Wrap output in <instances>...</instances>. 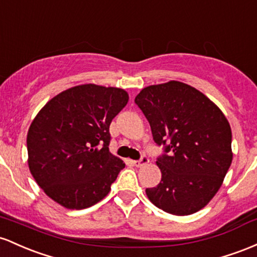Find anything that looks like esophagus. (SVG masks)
<instances>
[{
	"label": "esophagus",
	"instance_id": "obj_1",
	"mask_svg": "<svg viewBox=\"0 0 257 257\" xmlns=\"http://www.w3.org/2000/svg\"><path fill=\"white\" fill-rule=\"evenodd\" d=\"M148 163H149V159H148V157H146V155H142V157H141V159L134 161V164H135V165H136L137 167H141V166H143V165H147V164H148Z\"/></svg>",
	"mask_w": 257,
	"mask_h": 257
}]
</instances>
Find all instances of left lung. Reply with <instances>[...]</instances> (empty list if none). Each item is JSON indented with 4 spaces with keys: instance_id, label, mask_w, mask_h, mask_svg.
Wrapping results in <instances>:
<instances>
[{
    "instance_id": "obj_1",
    "label": "left lung",
    "mask_w": 257,
    "mask_h": 257,
    "mask_svg": "<svg viewBox=\"0 0 257 257\" xmlns=\"http://www.w3.org/2000/svg\"><path fill=\"white\" fill-rule=\"evenodd\" d=\"M135 103L164 147L157 165L161 181L147 188L149 200L169 214L184 216L215 197L232 164V131L226 116L200 91L180 81L143 88Z\"/></svg>"
}]
</instances>
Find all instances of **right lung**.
Returning a JSON list of instances; mask_svg holds the SVG:
<instances>
[{
    "mask_svg": "<svg viewBox=\"0 0 257 257\" xmlns=\"http://www.w3.org/2000/svg\"><path fill=\"white\" fill-rule=\"evenodd\" d=\"M127 92L93 83L57 94L31 122L28 164L43 192L66 209L90 207L110 191L125 167L109 152V126Z\"/></svg>",
    "mask_w": 257,
    "mask_h": 257,
    "instance_id": "1",
    "label": "right lung"
}]
</instances>
